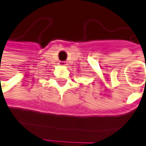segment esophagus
I'll use <instances>...</instances> for the list:
<instances>
[{
  "label": "esophagus",
  "mask_w": 146,
  "mask_h": 146,
  "mask_svg": "<svg viewBox=\"0 0 146 146\" xmlns=\"http://www.w3.org/2000/svg\"><path fill=\"white\" fill-rule=\"evenodd\" d=\"M58 64L60 65V66H66V62L65 61H61Z\"/></svg>",
  "instance_id": "obj_1"
}]
</instances>
